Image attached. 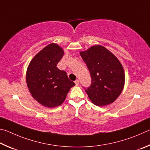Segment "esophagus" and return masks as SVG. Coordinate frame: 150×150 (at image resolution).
Segmentation results:
<instances>
[{"mask_svg": "<svg viewBox=\"0 0 150 150\" xmlns=\"http://www.w3.org/2000/svg\"><path fill=\"white\" fill-rule=\"evenodd\" d=\"M75 83H76V86H78V84H79V83H80V81L79 80H76L75 81Z\"/></svg>", "mask_w": 150, "mask_h": 150, "instance_id": "1", "label": "esophagus"}]
</instances>
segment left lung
<instances>
[{
  "instance_id": "1",
  "label": "left lung",
  "mask_w": 150,
  "mask_h": 150,
  "mask_svg": "<svg viewBox=\"0 0 150 150\" xmlns=\"http://www.w3.org/2000/svg\"><path fill=\"white\" fill-rule=\"evenodd\" d=\"M80 54L91 77L90 87L85 90L90 101L103 107L116 100L125 86L124 68L115 55L101 45H95Z\"/></svg>"
}]
</instances>
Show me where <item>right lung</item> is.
Here are the masks:
<instances>
[{
  "instance_id": "obj_1",
  "label": "right lung",
  "mask_w": 150,
  "mask_h": 150,
  "mask_svg": "<svg viewBox=\"0 0 150 150\" xmlns=\"http://www.w3.org/2000/svg\"><path fill=\"white\" fill-rule=\"evenodd\" d=\"M64 53L59 45L49 44L33 58L27 68L29 91L39 103L49 108L60 105L75 85L65 71L57 67Z\"/></svg>"
}]
</instances>
